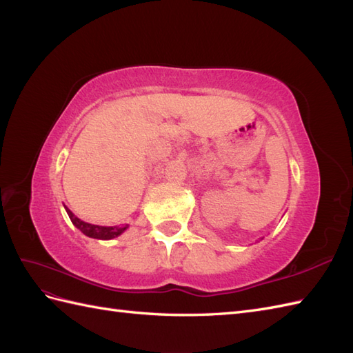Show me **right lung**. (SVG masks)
<instances>
[{"label":"right lung","instance_id":"1","mask_svg":"<svg viewBox=\"0 0 353 353\" xmlns=\"http://www.w3.org/2000/svg\"><path fill=\"white\" fill-rule=\"evenodd\" d=\"M68 215L72 221V223L78 230H81L85 236H88L91 239H100V240H110L114 239L117 236H121V234L126 230V225L123 227H100V225H92V223L88 222H83L79 218H77L73 215V213L66 208Z\"/></svg>","mask_w":353,"mask_h":353}]
</instances>
